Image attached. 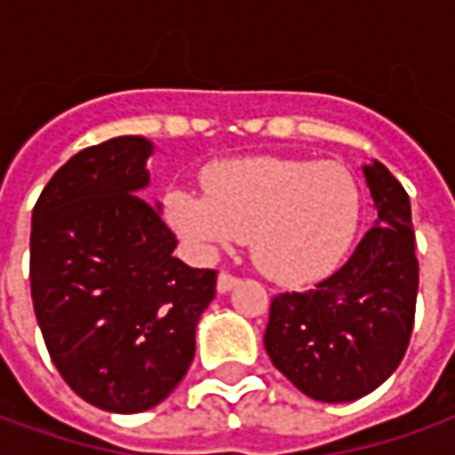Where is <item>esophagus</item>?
Segmentation results:
<instances>
[{"label":"esophagus","mask_w":455,"mask_h":455,"mask_svg":"<svg viewBox=\"0 0 455 455\" xmlns=\"http://www.w3.org/2000/svg\"><path fill=\"white\" fill-rule=\"evenodd\" d=\"M236 283H239V279L224 271V274H219V281H216V291L228 293L231 289H234V286H236Z\"/></svg>","instance_id":"obj_1"}]
</instances>
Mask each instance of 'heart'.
Instances as JSON below:
<instances>
[{"label":"heart","instance_id":"obj_1","mask_svg":"<svg viewBox=\"0 0 455 455\" xmlns=\"http://www.w3.org/2000/svg\"><path fill=\"white\" fill-rule=\"evenodd\" d=\"M204 187L166 194L169 224L202 256L249 236L253 264L279 283L331 274L356 236L361 191L344 164L246 156L209 166Z\"/></svg>","mask_w":455,"mask_h":455}]
</instances>
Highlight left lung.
Returning <instances> with one entry per match:
<instances>
[{
  "mask_svg": "<svg viewBox=\"0 0 455 455\" xmlns=\"http://www.w3.org/2000/svg\"><path fill=\"white\" fill-rule=\"evenodd\" d=\"M376 221L351 259L311 291L271 301V363L314 401L348 403L376 391L409 348L419 261L409 194L381 162L361 166Z\"/></svg>",
  "mask_w": 455,
  "mask_h": 455,
  "instance_id": "obj_1",
  "label": "left lung"
}]
</instances>
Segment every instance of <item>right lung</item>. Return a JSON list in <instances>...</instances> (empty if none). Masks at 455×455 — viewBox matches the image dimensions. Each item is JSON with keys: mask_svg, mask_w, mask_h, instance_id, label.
Listing matches in <instances>:
<instances>
[{"mask_svg": "<svg viewBox=\"0 0 455 455\" xmlns=\"http://www.w3.org/2000/svg\"><path fill=\"white\" fill-rule=\"evenodd\" d=\"M154 144L114 137L49 179L32 212L29 281L46 351L86 403L141 413L187 376L216 271L176 259L151 206Z\"/></svg>", "mask_w": 455, "mask_h": 455, "instance_id": "right-lung-1", "label": "right lung"}]
</instances>
